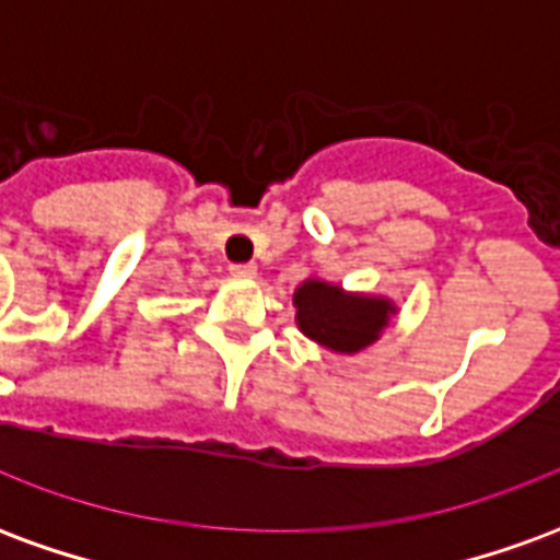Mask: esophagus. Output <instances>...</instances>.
Here are the masks:
<instances>
[{
  "instance_id": "1",
  "label": "esophagus",
  "mask_w": 560,
  "mask_h": 560,
  "mask_svg": "<svg viewBox=\"0 0 560 560\" xmlns=\"http://www.w3.org/2000/svg\"><path fill=\"white\" fill-rule=\"evenodd\" d=\"M233 276H240V279H255L257 267L255 264H231Z\"/></svg>"
}]
</instances>
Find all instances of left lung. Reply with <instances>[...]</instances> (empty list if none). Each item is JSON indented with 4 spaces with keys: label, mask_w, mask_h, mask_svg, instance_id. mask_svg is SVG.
Returning a JSON list of instances; mask_svg holds the SVG:
<instances>
[{
    "label": "left lung",
    "mask_w": 560,
    "mask_h": 560,
    "mask_svg": "<svg viewBox=\"0 0 560 560\" xmlns=\"http://www.w3.org/2000/svg\"><path fill=\"white\" fill-rule=\"evenodd\" d=\"M296 303V324L305 336L320 341L332 351L353 353L372 345L387 327L393 305L372 296H348L324 281H305L293 293Z\"/></svg>",
    "instance_id": "left-lung-1"
}]
</instances>
